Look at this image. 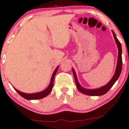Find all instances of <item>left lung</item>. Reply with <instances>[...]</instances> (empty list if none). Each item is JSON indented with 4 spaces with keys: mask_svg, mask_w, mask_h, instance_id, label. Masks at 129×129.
<instances>
[{
    "mask_svg": "<svg viewBox=\"0 0 129 129\" xmlns=\"http://www.w3.org/2000/svg\"><path fill=\"white\" fill-rule=\"evenodd\" d=\"M113 36H114V40H115L116 43L117 48H118V56H117V65H116V68L115 73H114V75L112 77V78L111 79V80L107 83L106 85L101 87H99V88L97 89H86L84 87H82L80 85V84L79 83L78 81L77 76H76V73L75 72L74 69L72 68V71H73V75L75 77V83L76 86L77 87V89H78L81 93L83 94L87 95H90V96H100L104 95L111 88V87L113 86V84L115 83V82L117 80V79L119 77L120 74H121V71H122V47H121V43L119 42V41L118 40V39H117L115 33L114 32V31L112 30Z\"/></svg>",
    "mask_w": 129,
    "mask_h": 129,
    "instance_id": "left-lung-1",
    "label": "left lung"
}]
</instances>
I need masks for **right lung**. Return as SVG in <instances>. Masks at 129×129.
Instances as JSON below:
<instances>
[{"label": "right lung", "mask_w": 129, "mask_h": 129, "mask_svg": "<svg viewBox=\"0 0 129 129\" xmlns=\"http://www.w3.org/2000/svg\"><path fill=\"white\" fill-rule=\"evenodd\" d=\"M59 66H57V68L55 69V70L54 71L53 75H52L51 78L50 83H49V86H48L47 88L45 89V90H42V91L39 92H36V93H32V94H27V93H24L22 92L19 91V90H17L16 89H15L16 91L18 93L21 97H22L23 98H24L27 100H37V99H43L44 97H46V96L48 95L49 93L51 92L52 89H53V84H54V79L55 75L56 74V72H57L58 68Z\"/></svg>", "instance_id": "add662e5"}]
</instances>
